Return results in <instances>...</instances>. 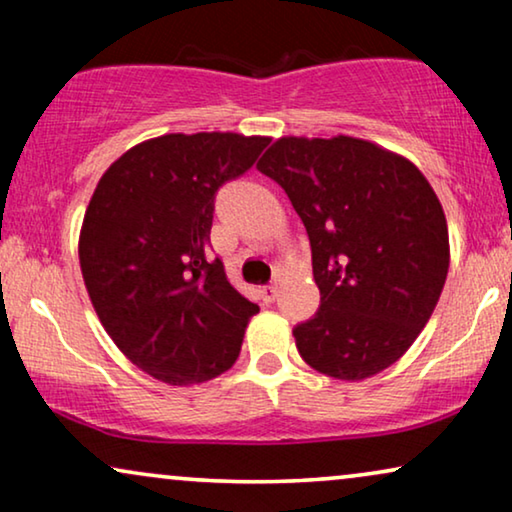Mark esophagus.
Masks as SVG:
<instances>
[{
  "label": "esophagus",
  "instance_id": "obj_1",
  "mask_svg": "<svg viewBox=\"0 0 512 512\" xmlns=\"http://www.w3.org/2000/svg\"><path fill=\"white\" fill-rule=\"evenodd\" d=\"M277 293H279L277 284H268V286H263V289H261V298H263V303H272V300L277 298Z\"/></svg>",
  "mask_w": 512,
  "mask_h": 512
}]
</instances>
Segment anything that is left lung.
<instances>
[{
  "instance_id": "left-lung-1",
  "label": "left lung",
  "mask_w": 512,
  "mask_h": 512,
  "mask_svg": "<svg viewBox=\"0 0 512 512\" xmlns=\"http://www.w3.org/2000/svg\"><path fill=\"white\" fill-rule=\"evenodd\" d=\"M305 223L321 305L293 328L305 363L366 380L408 352L450 268L438 195L408 158L356 137H282L258 160Z\"/></svg>"
}]
</instances>
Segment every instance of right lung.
I'll use <instances>...</instances> for the list:
<instances>
[{
  "instance_id": "obj_1",
  "label": "right lung",
  "mask_w": 512,
  "mask_h": 512,
  "mask_svg": "<svg viewBox=\"0 0 512 512\" xmlns=\"http://www.w3.org/2000/svg\"><path fill=\"white\" fill-rule=\"evenodd\" d=\"M268 142L235 132L149 139L90 198L79 237L88 296L116 347L160 382H207L240 356L258 305L209 256V230L216 191Z\"/></svg>"
}]
</instances>
